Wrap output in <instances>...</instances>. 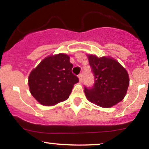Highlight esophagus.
<instances>
[{
  "label": "esophagus",
  "instance_id": "obj_1",
  "mask_svg": "<svg viewBox=\"0 0 149 149\" xmlns=\"http://www.w3.org/2000/svg\"><path fill=\"white\" fill-rule=\"evenodd\" d=\"M78 77H79V81L80 82H81L82 81H83V74H79L78 75Z\"/></svg>",
  "mask_w": 149,
  "mask_h": 149
}]
</instances>
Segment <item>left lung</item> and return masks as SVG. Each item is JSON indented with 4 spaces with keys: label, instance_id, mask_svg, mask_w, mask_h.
Here are the masks:
<instances>
[{
    "label": "left lung",
    "instance_id": "8db88e82",
    "mask_svg": "<svg viewBox=\"0 0 149 149\" xmlns=\"http://www.w3.org/2000/svg\"><path fill=\"white\" fill-rule=\"evenodd\" d=\"M88 58L95 80L91 88L84 87L87 99L104 108L120 102L126 94L130 81L126 70L111 58L93 55H88Z\"/></svg>",
    "mask_w": 149,
    "mask_h": 149
}]
</instances>
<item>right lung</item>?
I'll use <instances>...</instances> for the list:
<instances>
[{"instance_id": "right-lung-1", "label": "right lung", "mask_w": 149, "mask_h": 149, "mask_svg": "<svg viewBox=\"0 0 149 149\" xmlns=\"http://www.w3.org/2000/svg\"><path fill=\"white\" fill-rule=\"evenodd\" d=\"M73 65L67 54L49 56L30 73V92L37 101L45 106L55 105L66 100L79 78L72 74Z\"/></svg>"}]
</instances>
